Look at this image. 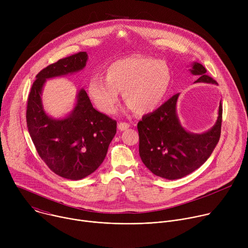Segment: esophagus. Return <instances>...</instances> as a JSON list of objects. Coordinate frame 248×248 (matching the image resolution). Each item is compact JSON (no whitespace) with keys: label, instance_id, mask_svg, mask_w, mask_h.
Listing matches in <instances>:
<instances>
[{"label":"esophagus","instance_id":"1","mask_svg":"<svg viewBox=\"0 0 248 248\" xmlns=\"http://www.w3.org/2000/svg\"><path fill=\"white\" fill-rule=\"evenodd\" d=\"M118 128L120 130H125V129L129 128V124L127 123H124V122H120L118 124Z\"/></svg>","mask_w":248,"mask_h":248}]
</instances>
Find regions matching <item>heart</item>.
<instances>
[{
	"label": "heart",
	"instance_id": "b5f03b06",
	"mask_svg": "<svg viewBox=\"0 0 248 248\" xmlns=\"http://www.w3.org/2000/svg\"><path fill=\"white\" fill-rule=\"evenodd\" d=\"M170 78V67L165 62L130 56L111 62L105 68V78L92 77L87 84V93L105 114L115 112L119 92H123L124 100L136 114H147L161 105Z\"/></svg>",
	"mask_w": 248,
	"mask_h": 248
}]
</instances>
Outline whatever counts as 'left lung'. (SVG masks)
Returning a JSON list of instances; mask_svg holds the SVG:
<instances>
[{
	"label": "left lung",
	"mask_w": 248,
	"mask_h": 248,
	"mask_svg": "<svg viewBox=\"0 0 248 248\" xmlns=\"http://www.w3.org/2000/svg\"><path fill=\"white\" fill-rule=\"evenodd\" d=\"M192 75L200 76L195 82L217 83L207 76L206 68L193 63ZM179 94L166 101L137 124L139 155L143 164L154 174L167 180H178L201 167L219 142L222 126V104L216 124L207 132L193 134L185 130L176 116Z\"/></svg>",
	"instance_id": "8db88e82"
}]
</instances>
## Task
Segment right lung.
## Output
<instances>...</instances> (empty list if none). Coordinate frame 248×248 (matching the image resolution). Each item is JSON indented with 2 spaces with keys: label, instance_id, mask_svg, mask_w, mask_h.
<instances>
[{
  "label": "right lung",
  "instance_id": "right-lung-1",
  "mask_svg": "<svg viewBox=\"0 0 248 248\" xmlns=\"http://www.w3.org/2000/svg\"><path fill=\"white\" fill-rule=\"evenodd\" d=\"M86 61V52H79L43 68L31 86L26 109L28 131L40 158L56 174L74 181L91 174L103 163L117 122L95 110L83 89L72 114L62 120L47 116L40 96L47 78L78 72Z\"/></svg>",
  "mask_w": 248,
  "mask_h": 248
}]
</instances>
